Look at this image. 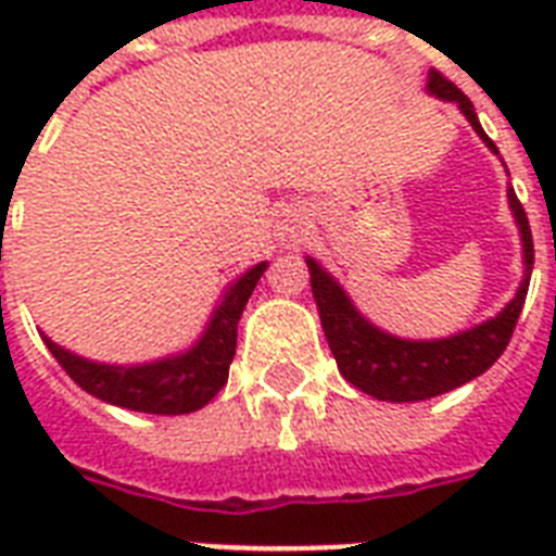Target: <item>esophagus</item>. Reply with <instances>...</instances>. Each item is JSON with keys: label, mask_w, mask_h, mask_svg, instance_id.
Here are the masks:
<instances>
[{"label": "esophagus", "mask_w": 556, "mask_h": 556, "mask_svg": "<svg viewBox=\"0 0 556 556\" xmlns=\"http://www.w3.org/2000/svg\"><path fill=\"white\" fill-rule=\"evenodd\" d=\"M282 242H296V236H300V227H296V222H291V225L282 227Z\"/></svg>", "instance_id": "obj_1"}]
</instances>
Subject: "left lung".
Wrapping results in <instances>:
<instances>
[{
    "instance_id": "8db88e82",
    "label": "left lung",
    "mask_w": 556,
    "mask_h": 556,
    "mask_svg": "<svg viewBox=\"0 0 556 556\" xmlns=\"http://www.w3.org/2000/svg\"><path fill=\"white\" fill-rule=\"evenodd\" d=\"M427 89L435 98L456 100L458 109L465 112L476 132L482 135V141L493 152L496 143L484 135L482 124L473 112V103L467 94L458 89L456 83H450L441 72L432 68ZM508 201L514 216H517L519 233H522V251H526V279L519 286L517 296L505 305V312L496 314L493 320L482 323L470 331H462L456 338L447 340H401L392 338L387 331L375 329L366 323L346 291L326 274L314 260H308L312 270V291L320 308V323L329 340V349L334 361H338L340 375L364 389L366 395L378 397V401H392V404H404V401H427L441 392L462 387L467 380L479 378L484 369H491L500 355L508 349L510 334L517 329L519 312L526 305L528 282H531V268H534V239H531V225H528L526 207L517 199L514 187L508 190Z\"/></svg>"
}]
</instances>
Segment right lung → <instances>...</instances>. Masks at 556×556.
<instances>
[{"mask_svg": "<svg viewBox=\"0 0 556 556\" xmlns=\"http://www.w3.org/2000/svg\"><path fill=\"white\" fill-rule=\"evenodd\" d=\"M262 270H265V262L236 279V286H230L225 294V303L213 314L204 338L187 355L167 357V361L147 366H103L65 352L48 338L42 340L65 375L100 401L135 409V413H195L207 401H213L218 389L227 383V369L236 355V323L242 317Z\"/></svg>", "mask_w": 556, "mask_h": 556, "instance_id": "add662e5", "label": "right lung"}]
</instances>
